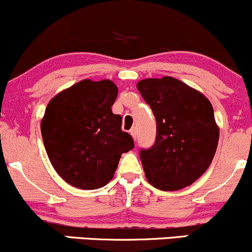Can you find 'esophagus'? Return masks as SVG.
Listing matches in <instances>:
<instances>
[{
  "label": "esophagus",
  "mask_w": 252,
  "mask_h": 252,
  "mask_svg": "<svg viewBox=\"0 0 252 252\" xmlns=\"http://www.w3.org/2000/svg\"><path fill=\"white\" fill-rule=\"evenodd\" d=\"M130 135L132 136V138H134V140H136V137H137V130H136V128H132L131 130H130Z\"/></svg>",
  "instance_id": "1"
}]
</instances>
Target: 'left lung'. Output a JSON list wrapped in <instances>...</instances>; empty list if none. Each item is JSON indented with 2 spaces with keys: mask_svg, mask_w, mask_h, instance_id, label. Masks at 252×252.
I'll return each mask as SVG.
<instances>
[{
  "mask_svg": "<svg viewBox=\"0 0 252 252\" xmlns=\"http://www.w3.org/2000/svg\"><path fill=\"white\" fill-rule=\"evenodd\" d=\"M136 86L156 120L155 143L140 150L147 180L161 190L189 186L209 168L218 146L210 100L173 77L143 79Z\"/></svg>",
  "mask_w": 252,
  "mask_h": 252,
  "instance_id": "8db88e82",
  "label": "left lung"
}]
</instances>
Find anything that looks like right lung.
<instances>
[{
	"label": "right lung",
	"instance_id": "add662e5",
	"mask_svg": "<svg viewBox=\"0 0 252 252\" xmlns=\"http://www.w3.org/2000/svg\"><path fill=\"white\" fill-rule=\"evenodd\" d=\"M118 89L111 80H82L52 98L41 121L46 153L67 184L97 189L114 178L134 140L112 114Z\"/></svg>",
	"mask_w": 252,
	"mask_h": 252
}]
</instances>
